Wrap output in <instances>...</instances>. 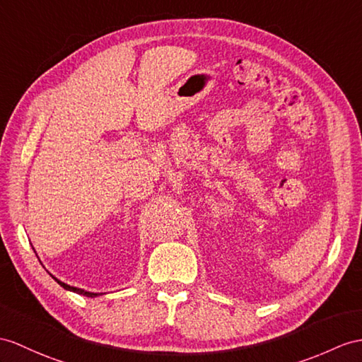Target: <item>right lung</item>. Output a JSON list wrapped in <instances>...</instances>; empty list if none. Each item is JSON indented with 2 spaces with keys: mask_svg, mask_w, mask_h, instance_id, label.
Instances as JSON below:
<instances>
[{
  "mask_svg": "<svg viewBox=\"0 0 362 362\" xmlns=\"http://www.w3.org/2000/svg\"><path fill=\"white\" fill-rule=\"evenodd\" d=\"M49 275L54 278L57 283L63 287L64 290H69V292H74V293H78V295H83V296H89V298H96V296H101L103 293H95V292H89V290H84V288H78V287H74V286H69L66 283H63V281H59L58 278H55L52 273H49Z\"/></svg>",
  "mask_w": 362,
  "mask_h": 362,
  "instance_id": "obj_1",
  "label": "right lung"
}]
</instances>
